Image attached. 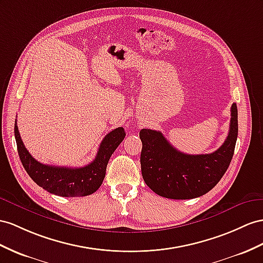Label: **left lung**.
Segmentation results:
<instances>
[{
	"label": "left lung",
	"instance_id": "obj_1",
	"mask_svg": "<svg viewBox=\"0 0 263 263\" xmlns=\"http://www.w3.org/2000/svg\"><path fill=\"white\" fill-rule=\"evenodd\" d=\"M238 138V109L231 106L229 134L210 154H186L173 147L160 131L142 129L140 139L141 171L146 185L159 196L185 200L203 196L223 177L230 164Z\"/></svg>",
	"mask_w": 263,
	"mask_h": 263
}]
</instances>
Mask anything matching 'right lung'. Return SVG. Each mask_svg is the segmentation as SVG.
I'll return each instance as SVG.
<instances>
[{"label": "right lung", "mask_w": 263, "mask_h": 263, "mask_svg": "<svg viewBox=\"0 0 263 263\" xmlns=\"http://www.w3.org/2000/svg\"><path fill=\"white\" fill-rule=\"evenodd\" d=\"M14 136L18 157L34 182L50 193L60 197H85L96 192L102 184L107 162L122 142L125 132L123 127H117L106 134L100 144L98 153L91 163L81 167L54 166L40 163L24 146L15 122Z\"/></svg>", "instance_id": "1"}]
</instances>
